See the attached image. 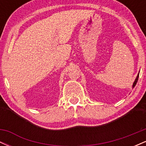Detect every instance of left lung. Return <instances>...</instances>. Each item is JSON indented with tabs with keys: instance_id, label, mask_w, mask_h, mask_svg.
I'll use <instances>...</instances> for the list:
<instances>
[{
	"instance_id": "1",
	"label": "left lung",
	"mask_w": 146,
	"mask_h": 146,
	"mask_svg": "<svg viewBox=\"0 0 146 146\" xmlns=\"http://www.w3.org/2000/svg\"><path fill=\"white\" fill-rule=\"evenodd\" d=\"M139 73H138V75H137V78H136V79H135V81H134V82H133V84H132V88H134V87H135V86H136V84H137V81H138V78H139Z\"/></svg>"
}]
</instances>
